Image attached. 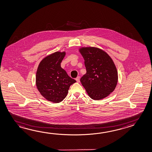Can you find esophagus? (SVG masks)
<instances>
[{"mask_svg":"<svg viewBox=\"0 0 152 152\" xmlns=\"http://www.w3.org/2000/svg\"><path fill=\"white\" fill-rule=\"evenodd\" d=\"M76 80L77 82H80V76L77 77L76 78Z\"/></svg>","mask_w":152,"mask_h":152,"instance_id":"1","label":"esophagus"}]
</instances>
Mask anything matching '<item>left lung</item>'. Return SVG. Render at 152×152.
I'll use <instances>...</instances> for the list:
<instances>
[{
	"label": "left lung",
	"mask_w": 152,
	"mask_h": 152,
	"mask_svg": "<svg viewBox=\"0 0 152 152\" xmlns=\"http://www.w3.org/2000/svg\"><path fill=\"white\" fill-rule=\"evenodd\" d=\"M84 59L87 72L80 81L90 98L103 99L115 90L118 83V71L107 53L95 47L79 49Z\"/></svg>",
	"instance_id": "8db88e82"
}]
</instances>
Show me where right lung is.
Wrapping results in <instances>:
<instances>
[{
	"instance_id": "right-lung-1",
	"label": "right lung",
	"mask_w": 152,
	"mask_h": 152,
	"mask_svg": "<svg viewBox=\"0 0 152 152\" xmlns=\"http://www.w3.org/2000/svg\"><path fill=\"white\" fill-rule=\"evenodd\" d=\"M65 52L57 51L45 57L38 65L36 84L40 94L49 101L61 102L67 95L70 86L76 81L61 68Z\"/></svg>"
}]
</instances>
